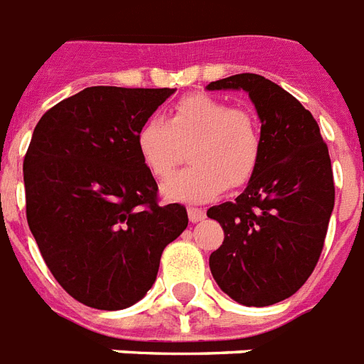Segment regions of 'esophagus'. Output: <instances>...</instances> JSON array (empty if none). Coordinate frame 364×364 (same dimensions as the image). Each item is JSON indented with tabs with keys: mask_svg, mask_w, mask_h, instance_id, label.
I'll return each instance as SVG.
<instances>
[{
	"mask_svg": "<svg viewBox=\"0 0 364 364\" xmlns=\"http://www.w3.org/2000/svg\"><path fill=\"white\" fill-rule=\"evenodd\" d=\"M187 213H188V220H191L192 224L200 223V220H203V218H205V211H203V209L188 208Z\"/></svg>",
	"mask_w": 364,
	"mask_h": 364,
	"instance_id": "1",
	"label": "esophagus"
}]
</instances>
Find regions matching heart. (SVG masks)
<instances>
[{"label":"heart","instance_id":"heart-1","mask_svg":"<svg viewBox=\"0 0 364 364\" xmlns=\"http://www.w3.org/2000/svg\"><path fill=\"white\" fill-rule=\"evenodd\" d=\"M136 147L149 172L164 179L188 147L191 166L162 187L168 200L205 202L228 185L243 187L254 176L262 153L256 115L205 93L179 99L168 119L149 117L136 132Z\"/></svg>","mask_w":364,"mask_h":364}]
</instances>
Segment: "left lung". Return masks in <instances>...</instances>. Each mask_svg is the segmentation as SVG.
Masks as SVG:
<instances>
[{"mask_svg": "<svg viewBox=\"0 0 364 364\" xmlns=\"http://www.w3.org/2000/svg\"><path fill=\"white\" fill-rule=\"evenodd\" d=\"M209 91L243 90L262 123L258 168L235 202L208 209L224 230L209 256L218 288L245 306H269L305 284L335 208L329 149L309 110L259 75H233Z\"/></svg>", "mask_w": 364, "mask_h": 364, "instance_id": "1", "label": "left lung"}]
</instances>
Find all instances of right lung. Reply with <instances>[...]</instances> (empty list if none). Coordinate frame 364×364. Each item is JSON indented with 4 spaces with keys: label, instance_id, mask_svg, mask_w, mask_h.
Returning a JSON list of instances; mask_svg holds the SVG:
<instances>
[{
    "label": "right lung",
    "instance_id": "1",
    "mask_svg": "<svg viewBox=\"0 0 364 364\" xmlns=\"http://www.w3.org/2000/svg\"><path fill=\"white\" fill-rule=\"evenodd\" d=\"M176 90L95 85L61 100L35 127L23 159L26 215L61 288L99 310L147 294L187 209L159 205L136 132Z\"/></svg>",
    "mask_w": 364,
    "mask_h": 364
}]
</instances>
